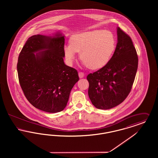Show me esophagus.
Returning <instances> with one entry per match:
<instances>
[{
	"label": "esophagus",
	"instance_id": "34e87169",
	"mask_svg": "<svg viewBox=\"0 0 158 158\" xmlns=\"http://www.w3.org/2000/svg\"><path fill=\"white\" fill-rule=\"evenodd\" d=\"M78 75H79V77H80V78H83V77H84V73H83V72H79V73H78Z\"/></svg>",
	"mask_w": 158,
	"mask_h": 158
}]
</instances>
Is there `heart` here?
Masks as SVG:
<instances>
[{
  "label": "heart",
  "mask_w": 158,
  "mask_h": 158,
  "mask_svg": "<svg viewBox=\"0 0 158 158\" xmlns=\"http://www.w3.org/2000/svg\"><path fill=\"white\" fill-rule=\"evenodd\" d=\"M115 39L110 31L93 30L76 34L70 39V44L63 50L69 64L76 60L80 53L83 64L96 70L104 67L113 56L115 49Z\"/></svg>",
  "instance_id": "obj_1"
}]
</instances>
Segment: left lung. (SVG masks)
I'll return each instance as SVG.
<instances>
[{
	"label": "left lung",
	"instance_id": "left-lung-1",
	"mask_svg": "<svg viewBox=\"0 0 158 158\" xmlns=\"http://www.w3.org/2000/svg\"><path fill=\"white\" fill-rule=\"evenodd\" d=\"M117 43L104 67L87 76L88 95L97 108L109 110L120 104L130 92L138 67V57L131 38L117 28Z\"/></svg>",
	"mask_w": 158,
	"mask_h": 158
}]
</instances>
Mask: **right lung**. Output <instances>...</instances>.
<instances>
[{
  "label": "right lung",
  "mask_w": 158,
  "mask_h": 158,
  "mask_svg": "<svg viewBox=\"0 0 158 158\" xmlns=\"http://www.w3.org/2000/svg\"><path fill=\"white\" fill-rule=\"evenodd\" d=\"M64 36L34 35L26 41L17 64L23 94L34 107L47 113L63 111L70 91L79 78L74 68L64 63Z\"/></svg>",
  "instance_id": "1"
}]
</instances>
